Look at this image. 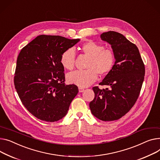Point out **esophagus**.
Segmentation results:
<instances>
[{
    "label": "esophagus",
    "mask_w": 160,
    "mask_h": 160,
    "mask_svg": "<svg viewBox=\"0 0 160 160\" xmlns=\"http://www.w3.org/2000/svg\"><path fill=\"white\" fill-rule=\"evenodd\" d=\"M78 90H79V92H82L84 91V89L82 88H78Z\"/></svg>",
    "instance_id": "1"
}]
</instances>
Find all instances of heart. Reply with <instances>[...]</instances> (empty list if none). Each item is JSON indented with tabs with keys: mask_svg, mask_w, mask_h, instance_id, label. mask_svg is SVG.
I'll return each mask as SVG.
<instances>
[{
	"mask_svg": "<svg viewBox=\"0 0 160 160\" xmlns=\"http://www.w3.org/2000/svg\"><path fill=\"white\" fill-rule=\"evenodd\" d=\"M103 45L89 41L84 43L81 49L89 58L87 70L77 71L68 74L67 80L80 88L89 86L98 78V73L104 76L109 73L114 68L115 56L112 50L104 49ZM61 65L68 70H72L75 62V52L72 48L63 51L60 60Z\"/></svg>",
	"mask_w": 160,
	"mask_h": 160,
	"instance_id": "obj_1",
	"label": "heart"
}]
</instances>
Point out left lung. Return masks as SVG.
<instances>
[{"label":"left lung","mask_w":160,"mask_h":160,"mask_svg":"<svg viewBox=\"0 0 160 160\" xmlns=\"http://www.w3.org/2000/svg\"><path fill=\"white\" fill-rule=\"evenodd\" d=\"M111 46L115 56L112 71L99 83L110 88H92L94 98L89 103L91 113L102 121L118 120L136 102L144 80L145 66L137 46L118 32L100 35Z\"/></svg>","instance_id":"obj_1"}]
</instances>
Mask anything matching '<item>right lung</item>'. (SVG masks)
<instances>
[{"label":"right lung","instance_id":"add662e5","mask_svg":"<svg viewBox=\"0 0 160 160\" xmlns=\"http://www.w3.org/2000/svg\"><path fill=\"white\" fill-rule=\"evenodd\" d=\"M80 40L42 35L20 51L15 88L24 107L38 119L53 122L67 114L78 89L65 83L64 68L60 60L63 51Z\"/></svg>","mask_w":160,"mask_h":160}]
</instances>
